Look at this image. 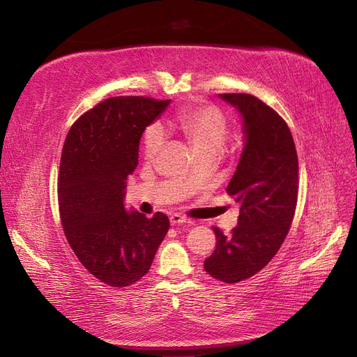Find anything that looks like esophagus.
<instances>
[{
  "label": "esophagus",
  "instance_id": "1",
  "mask_svg": "<svg viewBox=\"0 0 357 357\" xmlns=\"http://www.w3.org/2000/svg\"><path fill=\"white\" fill-rule=\"evenodd\" d=\"M169 222L171 225H192L189 219H186L185 215H180V214H171Z\"/></svg>",
  "mask_w": 357,
  "mask_h": 357
}]
</instances>
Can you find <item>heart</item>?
Masks as SVG:
<instances>
[{
  "label": "heart",
  "mask_w": 357,
  "mask_h": 357,
  "mask_svg": "<svg viewBox=\"0 0 357 357\" xmlns=\"http://www.w3.org/2000/svg\"><path fill=\"white\" fill-rule=\"evenodd\" d=\"M176 126L185 134L199 158L218 156L228 134V119L219 107L211 104L189 105L177 112ZM167 143V131L160 123L146 128L143 135V153L147 160L159 156Z\"/></svg>",
  "instance_id": "obj_1"
}]
</instances>
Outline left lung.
Wrapping results in <instances>:
<instances>
[{
	"label": "left lung",
	"mask_w": 357,
	"mask_h": 357,
	"mask_svg": "<svg viewBox=\"0 0 357 357\" xmlns=\"http://www.w3.org/2000/svg\"><path fill=\"white\" fill-rule=\"evenodd\" d=\"M243 117L244 149L226 192L240 204L238 226L226 236L214 228L215 250L204 269L234 284L257 274L277 255L298 201V155L287 123L248 93H220Z\"/></svg>",
	"instance_id": "8db88e82"
}]
</instances>
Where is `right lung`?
I'll use <instances>...</instances> for the list:
<instances>
[{
	"instance_id": "1",
	"label": "right lung",
	"mask_w": 357,
	"mask_h": 357,
	"mask_svg": "<svg viewBox=\"0 0 357 357\" xmlns=\"http://www.w3.org/2000/svg\"><path fill=\"white\" fill-rule=\"evenodd\" d=\"M169 102L109 98L80 116L63 143L58 177L63 232L82 265L113 287L131 286L149 273L169 229L164 213L146 218L123 204L139 139Z\"/></svg>"
}]
</instances>
